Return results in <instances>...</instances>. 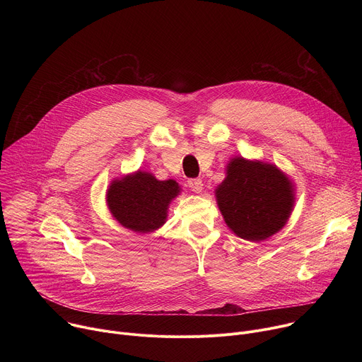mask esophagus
I'll list each match as a JSON object with an SVG mask.
<instances>
[{"instance_id": "esophagus-1", "label": "esophagus", "mask_w": 362, "mask_h": 362, "mask_svg": "<svg viewBox=\"0 0 362 362\" xmlns=\"http://www.w3.org/2000/svg\"><path fill=\"white\" fill-rule=\"evenodd\" d=\"M187 185L194 192V193H200L203 190V183L200 179H189L187 180Z\"/></svg>"}]
</instances>
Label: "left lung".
I'll use <instances>...</instances> for the list:
<instances>
[{
	"label": "left lung",
	"instance_id": "obj_1",
	"mask_svg": "<svg viewBox=\"0 0 362 362\" xmlns=\"http://www.w3.org/2000/svg\"><path fill=\"white\" fill-rule=\"evenodd\" d=\"M215 189L218 208L228 228L249 242L278 233L295 206V183L276 165L235 156Z\"/></svg>",
	"mask_w": 362,
	"mask_h": 362
}]
</instances>
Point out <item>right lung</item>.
<instances>
[{
	"label": "right lung",
	"mask_w": 362,
	"mask_h": 362,
	"mask_svg": "<svg viewBox=\"0 0 362 362\" xmlns=\"http://www.w3.org/2000/svg\"><path fill=\"white\" fill-rule=\"evenodd\" d=\"M180 193L182 187L176 180H159L153 173L139 169L112 180L106 203L123 228L150 233L166 223L169 206Z\"/></svg>",
	"instance_id": "add662e5"
}]
</instances>
